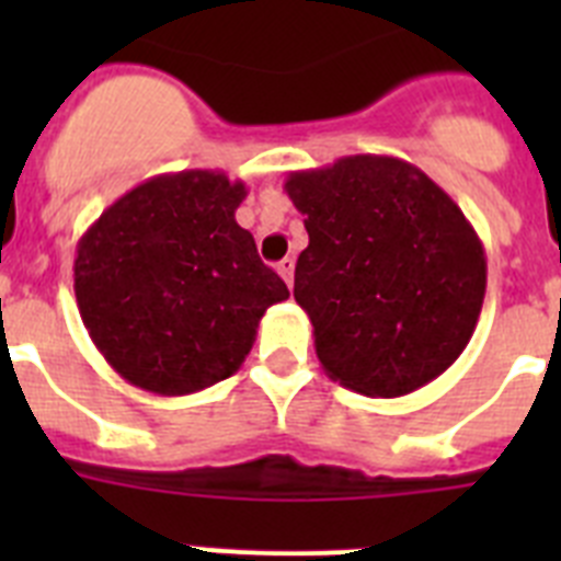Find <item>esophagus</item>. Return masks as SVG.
Returning a JSON list of instances; mask_svg holds the SVG:
<instances>
[{
  "mask_svg": "<svg viewBox=\"0 0 561 561\" xmlns=\"http://www.w3.org/2000/svg\"><path fill=\"white\" fill-rule=\"evenodd\" d=\"M277 275L284 277L286 286L295 284V257H284V261L277 264Z\"/></svg>",
  "mask_w": 561,
  "mask_h": 561,
  "instance_id": "34e87169",
  "label": "esophagus"
}]
</instances>
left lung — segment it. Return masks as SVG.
<instances>
[{
    "instance_id": "left-lung-1",
    "label": "left lung",
    "mask_w": 561,
    "mask_h": 561,
    "mask_svg": "<svg viewBox=\"0 0 561 561\" xmlns=\"http://www.w3.org/2000/svg\"><path fill=\"white\" fill-rule=\"evenodd\" d=\"M284 191L306 216L295 300L329 379L396 399L444 374L472 340L485 295L483 241L453 196L381 153L291 171Z\"/></svg>"
}]
</instances>
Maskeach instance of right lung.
<instances>
[{"label": "right lung", "mask_w": 561, "mask_h": 561, "mask_svg": "<svg viewBox=\"0 0 561 561\" xmlns=\"http://www.w3.org/2000/svg\"><path fill=\"white\" fill-rule=\"evenodd\" d=\"M247 185L221 171L160 173L101 213L76 250L89 336L128 385L187 396L227 379L289 289L236 221Z\"/></svg>", "instance_id": "right-lung-1"}]
</instances>
